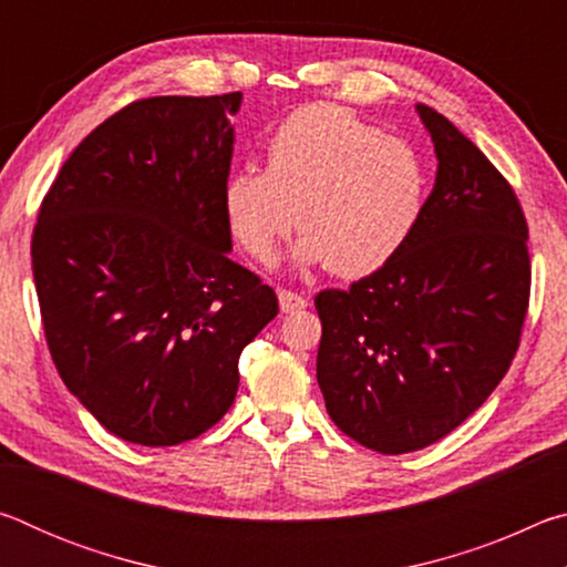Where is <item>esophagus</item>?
Returning <instances> with one entry per match:
<instances>
[{"mask_svg":"<svg viewBox=\"0 0 567 567\" xmlns=\"http://www.w3.org/2000/svg\"><path fill=\"white\" fill-rule=\"evenodd\" d=\"M277 300H280V310L282 312H300L307 307V300L302 295H297L292 290H277Z\"/></svg>","mask_w":567,"mask_h":567,"instance_id":"34e87169","label":"esophagus"}]
</instances>
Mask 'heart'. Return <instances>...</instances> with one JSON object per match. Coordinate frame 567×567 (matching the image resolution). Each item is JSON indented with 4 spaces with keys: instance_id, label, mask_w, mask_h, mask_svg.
I'll use <instances>...</instances> for the list:
<instances>
[{
    "instance_id": "heart-1",
    "label": "heart",
    "mask_w": 567,
    "mask_h": 567,
    "mask_svg": "<svg viewBox=\"0 0 567 567\" xmlns=\"http://www.w3.org/2000/svg\"><path fill=\"white\" fill-rule=\"evenodd\" d=\"M427 197L430 167L415 145L338 104H307L272 132L265 172L243 167L227 177L223 209L229 235L255 262L270 265L297 223L305 233L297 262L364 277L402 252Z\"/></svg>"
}]
</instances>
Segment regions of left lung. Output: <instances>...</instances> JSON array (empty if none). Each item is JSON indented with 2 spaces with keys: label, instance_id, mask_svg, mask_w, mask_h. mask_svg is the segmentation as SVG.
Masks as SVG:
<instances>
[{
  "label": "left lung",
  "instance_id": "8db88e82",
  "mask_svg": "<svg viewBox=\"0 0 567 567\" xmlns=\"http://www.w3.org/2000/svg\"><path fill=\"white\" fill-rule=\"evenodd\" d=\"M417 114L437 155L402 252L350 290H322L318 382L330 417L382 455L427 447L491 398L530 300L527 223L513 187L453 122Z\"/></svg>",
  "mask_w": 567,
  "mask_h": 567
}]
</instances>
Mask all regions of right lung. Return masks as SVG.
Returning a JSON list of instances; mask_svg holds the SVG:
<instances>
[{
  "label": "right lung",
  "instance_id": "right-lung-1",
  "mask_svg": "<svg viewBox=\"0 0 567 567\" xmlns=\"http://www.w3.org/2000/svg\"><path fill=\"white\" fill-rule=\"evenodd\" d=\"M243 92L132 102L80 142L32 235L66 390L127 443L179 445L233 408L277 295L229 260L223 189Z\"/></svg>",
  "mask_w": 567,
  "mask_h": 567
}]
</instances>
